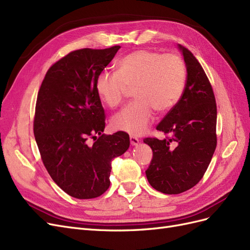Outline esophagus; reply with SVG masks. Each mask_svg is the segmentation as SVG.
Masks as SVG:
<instances>
[{
	"label": "esophagus",
	"mask_w": 250,
	"mask_h": 250,
	"mask_svg": "<svg viewBox=\"0 0 250 250\" xmlns=\"http://www.w3.org/2000/svg\"><path fill=\"white\" fill-rule=\"evenodd\" d=\"M130 144L132 146H137L138 144L140 143V141H139V139L137 138V137H133V135H130Z\"/></svg>",
	"instance_id": "obj_1"
}]
</instances>
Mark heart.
Listing matches in <instances>:
<instances>
[{"label": "heart", "mask_w": 250, "mask_h": 250, "mask_svg": "<svg viewBox=\"0 0 250 250\" xmlns=\"http://www.w3.org/2000/svg\"><path fill=\"white\" fill-rule=\"evenodd\" d=\"M187 67L177 54H164L153 50H138L123 57L117 72H101L96 79V90L101 101L110 108L122 103L129 88L137 100L112 118V128L139 135L145 132L154 116L167 112L183 97Z\"/></svg>", "instance_id": "heart-1"}]
</instances>
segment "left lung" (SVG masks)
Here are the masks:
<instances>
[{
	"mask_svg": "<svg viewBox=\"0 0 250 250\" xmlns=\"http://www.w3.org/2000/svg\"><path fill=\"white\" fill-rule=\"evenodd\" d=\"M187 83L183 97L156 126L167 137L146 138L153 157L146 176L164 194L190 190L203 177L217 146V105L209 80L193 53L184 46Z\"/></svg>",
	"mask_w": 250,
	"mask_h": 250,
	"instance_id": "1",
	"label": "left lung"
}]
</instances>
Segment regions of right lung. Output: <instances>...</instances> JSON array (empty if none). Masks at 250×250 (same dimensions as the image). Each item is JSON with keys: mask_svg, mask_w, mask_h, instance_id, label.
Returning <instances> with one entry per match:
<instances>
[{"mask_svg": "<svg viewBox=\"0 0 250 250\" xmlns=\"http://www.w3.org/2000/svg\"><path fill=\"white\" fill-rule=\"evenodd\" d=\"M120 48L69 53L48 70L37 95L33 131L42 163L75 198H96L106 191L111 161L129 148L126 132L102 133L105 113L96 90L98 75Z\"/></svg>", "mask_w": 250, "mask_h": 250, "instance_id": "right-lung-1", "label": "right lung"}]
</instances>
